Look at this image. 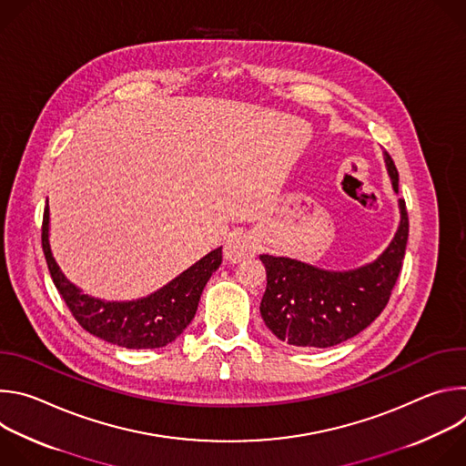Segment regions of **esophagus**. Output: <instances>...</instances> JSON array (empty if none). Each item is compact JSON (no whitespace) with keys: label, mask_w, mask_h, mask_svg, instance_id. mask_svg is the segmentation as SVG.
I'll return each mask as SVG.
<instances>
[{"label":"esophagus","mask_w":466,"mask_h":466,"mask_svg":"<svg viewBox=\"0 0 466 466\" xmlns=\"http://www.w3.org/2000/svg\"><path fill=\"white\" fill-rule=\"evenodd\" d=\"M258 250L256 241L250 234L245 232H232L227 239H225V247H223V254L227 259H230L232 263L241 261L247 256H252Z\"/></svg>","instance_id":"34e87169"}]
</instances>
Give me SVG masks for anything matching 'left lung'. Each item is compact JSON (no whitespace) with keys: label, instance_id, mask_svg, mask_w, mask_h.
Masks as SVG:
<instances>
[{"label":"left lung","instance_id":"8db88e82","mask_svg":"<svg viewBox=\"0 0 466 466\" xmlns=\"http://www.w3.org/2000/svg\"><path fill=\"white\" fill-rule=\"evenodd\" d=\"M383 160L398 193V171L387 151ZM398 208L400 223L394 238L374 261L361 268L329 271L295 258L261 254L268 269V288L259 304L265 326L280 341L308 349L334 347L365 329L387 306L402 269L410 236L402 198H398Z\"/></svg>","mask_w":466,"mask_h":466}]
</instances>
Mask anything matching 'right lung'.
<instances>
[{"label":"right lung","mask_w":466,"mask_h":466,"mask_svg":"<svg viewBox=\"0 0 466 466\" xmlns=\"http://www.w3.org/2000/svg\"><path fill=\"white\" fill-rule=\"evenodd\" d=\"M42 248L53 284L77 322L92 336L123 349H160L175 341L195 317L198 299L223 261L221 247L147 297L103 300L86 295L58 268L49 243V205L42 221Z\"/></svg>","instance_id":"right-lung-1"}]
</instances>
